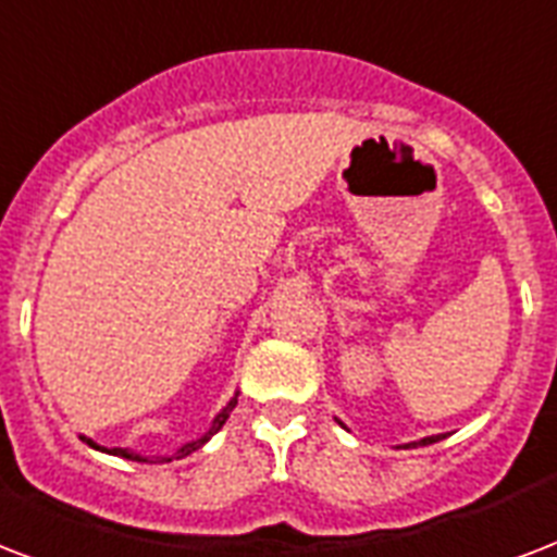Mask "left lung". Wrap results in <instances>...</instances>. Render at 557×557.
Segmentation results:
<instances>
[{
	"mask_svg": "<svg viewBox=\"0 0 557 557\" xmlns=\"http://www.w3.org/2000/svg\"><path fill=\"white\" fill-rule=\"evenodd\" d=\"M444 438V435H430V438H420V441H414V444H409V447H426V444H435V441H441Z\"/></svg>",
	"mask_w": 557,
	"mask_h": 557,
	"instance_id": "8db88e82",
	"label": "left lung"
}]
</instances>
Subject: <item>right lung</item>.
<instances>
[{"mask_svg": "<svg viewBox=\"0 0 557 557\" xmlns=\"http://www.w3.org/2000/svg\"><path fill=\"white\" fill-rule=\"evenodd\" d=\"M236 400H239V394H233V397H231V403H227V406H224V409L219 411V414H215V418H212L210 430L203 432L201 438H195V441H186L184 447L177 449L175 456H157V461H172V458H186V456H189V453H195V449H201L203 444H207V441H210L212 435H215V432L222 430V426H224V420L231 418V411L236 409ZM81 441H87V444H90L92 449H101V453H108V456L127 458V461H151V458H148V456H139V453H134V449H122V447H113V449H108V447H99V444H96V441H92V438H81Z\"/></svg>", "mask_w": 557, "mask_h": 557, "instance_id": "obj_1", "label": "right lung"}]
</instances>
